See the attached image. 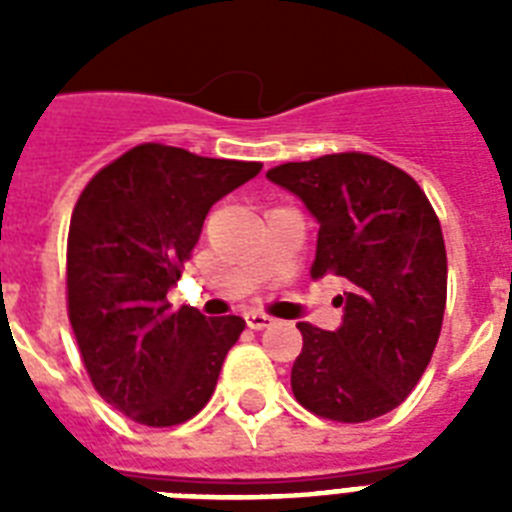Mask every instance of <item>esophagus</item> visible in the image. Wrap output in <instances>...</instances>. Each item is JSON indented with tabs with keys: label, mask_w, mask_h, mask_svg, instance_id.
Returning a JSON list of instances; mask_svg holds the SVG:
<instances>
[{
	"label": "esophagus",
	"mask_w": 512,
	"mask_h": 512,
	"mask_svg": "<svg viewBox=\"0 0 512 512\" xmlns=\"http://www.w3.org/2000/svg\"><path fill=\"white\" fill-rule=\"evenodd\" d=\"M244 319H247L249 329H265L273 324V316H268V313H257V311L247 313Z\"/></svg>",
	"instance_id": "obj_1"
}]
</instances>
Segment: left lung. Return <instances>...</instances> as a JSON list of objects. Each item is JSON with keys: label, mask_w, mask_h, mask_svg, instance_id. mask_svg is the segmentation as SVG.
<instances>
[{"label": "left lung", "mask_w": 512, "mask_h": 512, "mask_svg": "<svg viewBox=\"0 0 512 512\" xmlns=\"http://www.w3.org/2000/svg\"><path fill=\"white\" fill-rule=\"evenodd\" d=\"M319 220L311 276L345 284L342 327L300 321L292 393L308 412L366 422L396 409L436 350L446 308L441 223L417 180L361 151L268 170Z\"/></svg>", "instance_id": "obj_1"}]
</instances>
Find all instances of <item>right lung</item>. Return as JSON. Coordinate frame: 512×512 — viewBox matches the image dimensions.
I'll use <instances>...</instances> for the list:
<instances>
[{
    "instance_id": "obj_1",
    "label": "right lung",
    "mask_w": 512,
    "mask_h": 512,
    "mask_svg": "<svg viewBox=\"0 0 512 512\" xmlns=\"http://www.w3.org/2000/svg\"><path fill=\"white\" fill-rule=\"evenodd\" d=\"M263 170L140 143L106 164L76 199L66 247V305L100 398L148 428L199 414L244 319L180 311L167 289L199 241L215 201Z\"/></svg>"
}]
</instances>
